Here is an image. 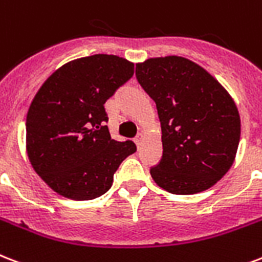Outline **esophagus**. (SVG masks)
Masks as SVG:
<instances>
[{
    "mask_svg": "<svg viewBox=\"0 0 262 262\" xmlns=\"http://www.w3.org/2000/svg\"><path fill=\"white\" fill-rule=\"evenodd\" d=\"M143 140H144V135H143V133H139V135H137V137L135 139V143L137 144V147H139V148H140V145H141V143H143Z\"/></svg>",
    "mask_w": 262,
    "mask_h": 262,
    "instance_id": "1",
    "label": "esophagus"
}]
</instances>
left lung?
Returning a JSON list of instances; mask_svg holds the SVG:
<instances>
[{
    "label": "left lung",
    "mask_w": 262,
    "mask_h": 262,
    "mask_svg": "<svg viewBox=\"0 0 262 262\" xmlns=\"http://www.w3.org/2000/svg\"><path fill=\"white\" fill-rule=\"evenodd\" d=\"M136 77L155 101L163 154L151 167L154 181L176 195L206 191L232 166L241 117L223 85L201 66L180 56L136 64Z\"/></svg>",
    "instance_id": "left-lung-1"
}]
</instances>
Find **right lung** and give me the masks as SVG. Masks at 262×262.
<instances>
[{
    "instance_id": "1",
    "label": "right lung",
    "mask_w": 262,
    "mask_h": 262,
    "mask_svg": "<svg viewBox=\"0 0 262 262\" xmlns=\"http://www.w3.org/2000/svg\"><path fill=\"white\" fill-rule=\"evenodd\" d=\"M135 64L93 55L57 69L39 88L26 121V148L37 174L59 195L91 201L111 188L114 173L136 152L111 139L104 103L127 82Z\"/></svg>"
}]
</instances>
